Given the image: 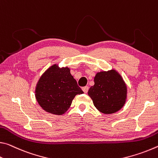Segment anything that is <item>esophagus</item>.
<instances>
[{
    "label": "esophagus",
    "instance_id": "34e87169",
    "mask_svg": "<svg viewBox=\"0 0 158 158\" xmlns=\"http://www.w3.org/2000/svg\"><path fill=\"white\" fill-rule=\"evenodd\" d=\"M82 89L83 90V92L85 93H87V92H88V89H89V87L88 86H85V87H83L82 88Z\"/></svg>",
    "mask_w": 158,
    "mask_h": 158
}]
</instances>
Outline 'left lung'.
Returning a JSON list of instances; mask_svg holds the SVG:
<instances>
[{"mask_svg":"<svg viewBox=\"0 0 158 158\" xmlns=\"http://www.w3.org/2000/svg\"><path fill=\"white\" fill-rule=\"evenodd\" d=\"M88 95L94 106L104 114L117 112L123 107L127 99V89L123 77L115 70L101 71L94 79Z\"/></svg>","mask_w":158,"mask_h":158,"instance_id":"1","label":"left lung"}]
</instances>
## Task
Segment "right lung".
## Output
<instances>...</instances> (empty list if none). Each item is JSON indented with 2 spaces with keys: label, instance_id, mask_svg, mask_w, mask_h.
Masks as SVG:
<instances>
[{
  "label": "right lung",
  "instance_id": "add662e5",
  "mask_svg": "<svg viewBox=\"0 0 158 158\" xmlns=\"http://www.w3.org/2000/svg\"><path fill=\"white\" fill-rule=\"evenodd\" d=\"M83 93L68 67L51 66L36 85L35 95L41 107L54 115H63L68 110L77 94Z\"/></svg>",
  "mask_w": 158,
  "mask_h": 158
}]
</instances>
